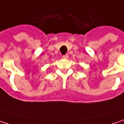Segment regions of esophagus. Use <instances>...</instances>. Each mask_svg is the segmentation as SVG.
Instances as JSON below:
<instances>
[{"label": "esophagus", "mask_w": 124, "mask_h": 124, "mask_svg": "<svg viewBox=\"0 0 124 124\" xmlns=\"http://www.w3.org/2000/svg\"><path fill=\"white\" fill-rule=\"evenodd\" d=\"M63 58H66V59H67V58H68V54L63 55Z\"/></svg>", "instance_id": "34e87169"}]
</instances>
